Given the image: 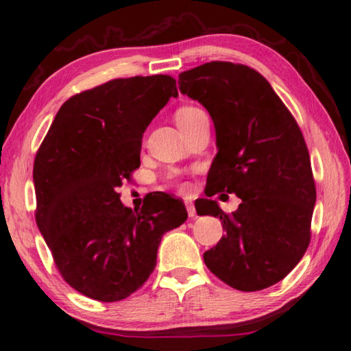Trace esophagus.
Wrapping results in <instances>:
<instances>
[{
    "label": "esophagus",
    "mask_w": 351,
    "mask_h": 351,
    "mask_svg": "<svg viewBox=\"0 0 351 351\" xmlns=\"http://www.w3.org/2000/svg\"><path fill=\"white\" fill-rule=\"evenodd\" d=\"M185 205H186V211H188V216L189 217H194L196 216V208H194V204L193 202H185Z\"/></svg>",
    "instance_id": "esophagus-1"
}]
</instances>
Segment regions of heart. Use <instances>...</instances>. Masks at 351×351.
Returning a JSON list of instances; mask_svg holds the SVG:
<instances>
[{"mask_svg":"<svg viewBox=\"0 0 351 351\" xmlns=\"http://www.w3.org/2000/svg\"><path fill=\"white\" fill-rule=\"evenodd\" d=\"M200 112H202V110H200V108H197V107H182V108H179V110H177V113H176L177 124L180 125L183 123H186L189 118L194 117V114L200 113ZM179 188L185 189V185H183V183H179Z\"/></svg>","mask_w":351,"mask_h":351,"instance_id":"heart-1","label":"heart"}]
</instances>
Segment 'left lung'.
Returning <instances> with one entry per match:
<instances>
[{"mask_svg": "<svg viewBox=\"0 0 351 351\" xmlns=\"http://www.w3.org/2000/svg\"><path fill=\"white\" fill-rule=\"evenodd\" d=\"M180 93L208 110L217 154L205 194H237L232 215L216 200H196L226 234L204 254L206 267L232 288L261 291L283 280L311 241L315 183L297 121L254 68L210 62L179 74Z\"/></svg>", "mask_w": 351, "mask_h": 351, "instance_id": "1", "label": "left lung"}]
</instances>
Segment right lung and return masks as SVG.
Instances as JSON below:
<instances>
[{"label":"right lung","instance_id":"obj_1","mask_svg":"<svg viewBox=\"0 0 351 351\" xmlns=\"http://www.w3.org/2000/svg\"><path fill=\"white\" fill-rule=\"evenodd\" d=\"M177 97L166 74L113 79L59 108L34 160L36 221L63 280L80 294L118 302L154 272L162 237L182 226V200L152 194L141 210L118 188L140 166L143 134Z\"/></svg>","mask_w":351,"mask_h":351}]
</instances>
